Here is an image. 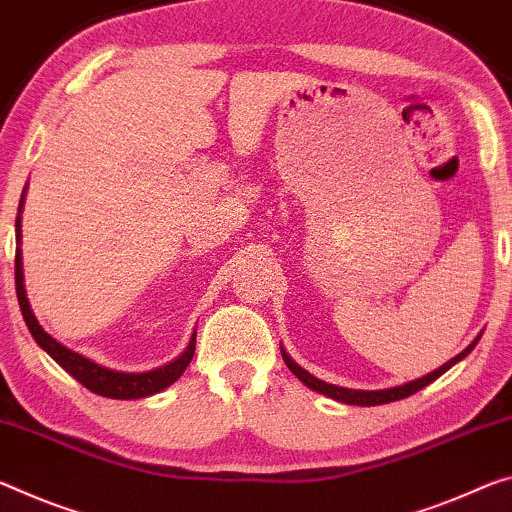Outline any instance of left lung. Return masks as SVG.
Here are the masks:
<instances>
[{"instance_id": "8db88e82", "label": "left lung", "mask_w": 512, "mask_h": 512, "mask_svg": "<svg viewBox=\"0 0 512 512\" xmlns=\"http://www.w3.org/2000/svg\"><path fill=\"white\" fill-rule=\"evenodd\" d=\"M476 342H478V337L465 348V351L458 353L456 358H451L446 364H442L440 369H435V371L428 373V376L417 378V380H412V383H405V385H399V387L376 389V392H373V389L369 392V389H348V387L330 385V383H326V380H319L316 376H312V373L305 371L303 367H298V364L285 353V348H280V351H282V360H285L289 371L294 373V376L300 380V383H305L307 387L314 389V392H319L323 396H330V399H335L339 403H348V405H383V403L408 399V396L419 392V389H424L428 383H433V380L440 378L444 371H449L453 364L460 362L462 358H465V355L472 353V348L476 346Z\"/></svg>"}]
</instances>
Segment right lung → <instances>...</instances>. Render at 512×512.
<instances>
[{
    "mask_svg": "<svg viewBox=\"0 0 512 512\" xmlns=\"http://www.w3.org/2000/svg\"><path fill=\"white\" fill-rule=\"evenodd\" d=\"M27 191V189H24ZM22 202H24V193L18 207V221H15V239L20 243V214H22ZM15 291H18V303L24 316V323L31 332V337L36 339V344L43 348V351L50 355V358L59 364V367L66 369L72 378L79 380L81 385L91 392L107 396V399H120V401H129V399H145V396H152L166 389L168 385H173L177 378L182 376L184 369L189 367V362L193 360V353H196V335L191 337L186 351L180 355V358L164 364V367L152 369V371H143V373H127V371H113L102 367L93 360L84 358L75 351H70L68 346H63L61 342H56L52 335L40 328L38 319L31 312L27 291H24V275H22V250H15Z\"/></svg>",
    "mask_w": 512,
    "mask_h": 512,
    "instance_id": "add662e5",
    "label": "right lung"
}]
</instances>
